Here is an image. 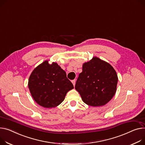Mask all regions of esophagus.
Returning <instances> with one entry per match:
<instances>
[{
	"instance_id": "34e87169",
	"label": "esophagus",
	"mask_w": 145,
	"mask_h": 145,
	"mask_svg": "<svg viewBox=\"0 0 145 145\" xmlns=\"http://www.w3.org/2000/svg\"><path fill=\"white\" fill-rule=\"evenodd\" d=\"M72 83H73V86H75V83H76V80H73L72 81Z\"/></svg>"
}]
</instances>
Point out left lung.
<instances>
[{
	"label": "left lung",
	"instance_id": "left-lung-1",
	"mask_svg": "<svg viewBox=\"0 0 145 145\" xmlns=\"http://www.w3.org/2000/svg\"><path fill=\"white\" fill-rule=\"evenodd\" d=\"M75 89L83 101L93 107L109 102L117 90L118 76L113 67L97 57L83 65Z\"/></svg>",
	"mask_w": 145,
	"mask_h": 145
}]
</instances>
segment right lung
I'll return each instance as SVG.
<instances>
[{
	"label": "right lung",
	"instance_id": "1",
	"mask_svg": "<svg viewBox=\"0 0 145 145\" xmlns=\"http://www.w3.org/2000/svg\"><path fill=\"white\" fill-rule=\"evenodd\" d=\"M28 88L35 102L45 108L59 105L73 85L67 78L66 72L56 63L45 61L31 73Z\"/></svg>",
	"mask_w": 145,
	"mask_h": 145
}]
</instances>
